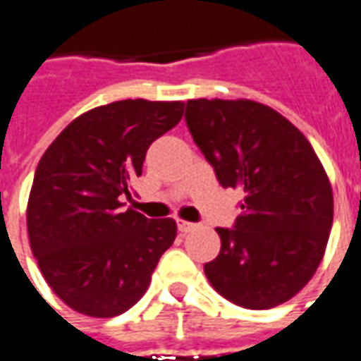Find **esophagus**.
<instances>
[{"label": "esophagus", "instance_id": "34e87169", "mask_svg": "<svg viewBox=\"0 0 361 361\" xmlns=\"http://www.w3.org/2000/svg\"><path fill=\"white\" fill-rule=\"evenodd\" d=\"M176 224H178V230L180 232H190V230H195L196 228V224L192 222H186V220H176Z\"/></svg>", "mask_w": 361, "mask_h": 361}]
</instances>
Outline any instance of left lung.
I'll return each mask as SVG.
<instances>
[{
    "label": "left lung",
    "instance_id": "left-lung-1",
    "mask_svg": "<svg viewBox=\"0 0 361 361\" xmlns=\"http://www.w3.org/2000/svg\"><path fill=\"white\" fill-rule=\"evenodd\" d=\"M186 126L224 188H240L233 228H216L210 285L238 307L273 309L318 269L334 216L326 171L309 139L279 111L252 100H188Z\"/></svg>",
    "mask_w": 361,
    "mask_h": 361
}]
</instances>
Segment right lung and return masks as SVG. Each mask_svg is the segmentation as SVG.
Returning a JSON list of instances; mask_svg holds the SVG:
<instances>
[{"instance_id":"add662e5","label":"right lung","mask_w":361,"mask_h":361,"mask_svg":"<svg viewBox=\"0 0 361 361\" xmlns=\"http://www.w3.org/2000/svg\"><path fill=\"white\" fill-rule=\"evenodd\" d=\"M183 102L121 100L82 114L41 157L27 204L29 243L44 281L71 309L111 318L137 302L173 218L123 208L149 145L183 118Z\"/></svg>"}]
</instances>
